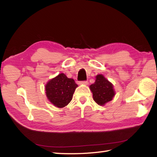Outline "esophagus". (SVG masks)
Here are the masks:
<instances>
[{"mask_svg":"<svg viewBox=\"0 0 157 157\" xmlns=\"http://www.w3.org/2000/svg\"><path fill=\"white\" fill-rule=\"evenodd\" d=\"M88 84V82L87 81H81V82H79V84H84L86 85Z\"/></svg>","mask_w":157,"mask_h":157,"instance_id":"1","label":"esophagus"}]
</instances>
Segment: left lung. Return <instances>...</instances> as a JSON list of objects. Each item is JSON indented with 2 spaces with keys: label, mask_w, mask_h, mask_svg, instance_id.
I'll return each mask as SVG.
<instances>
[{
  "label": "left lung",
  "mask_w": 157,
  "mask_h": 157,
  "mask_svg": "<svg viewBox=\"0 0 157 157\" xmlns=\"http://www.w3.org/2000/svg\"><path fill=\"white\" fill-rule=\"evenodd\" d=\"M95 78V83L90 86L93 98L97 104L100 106L105 105L115 95L113 84L102 75H98Z\"/></svg>",
  "instance_id": "left-lung-1"
}]
</instances>
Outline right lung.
<instances>
[{
    "mask_svg": "<svg viewBox=\"0 0 157 157\" xmlns=\"http://www.w3.org/2000/svg\"><path fill=\"white\" fill-rule=\"evenodd\" d=\"M78 87L73 79L68 78L60 73L47 82L45 86L48 99L58 108L64 107L71 102L75 89Z\"/></svg>",
    "mask_w": 157,
    "mask_h": 157,
    "instance_id": "1",
    "label": "right lung"
}]
</instances>
